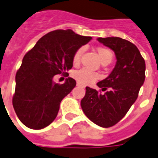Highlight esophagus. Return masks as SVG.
<instances>
[{
    "instance_id": "34e87169",
    "label": "esophagus",
    "mask_w": 158,
    "mask_h": 158,
    "mask_svg": "<svg viewBox=\"0 0 158 158\" xmlns=\"http://www.w3.org/2000/svg\"><path fill=\"white\" fill-rule=\"evenodd\" d=\"M77 86H81V87H84V85H82V84H81V83H79V82H77Z\"/></svg>"
}]
</instances>
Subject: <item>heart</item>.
Returning <instances> with one entry per match:
<instances>
[{
  "mask_svg": "<svg viewBox=\"0 0 158 158\" xmlns=\"http://www.w3.org/2000/svg\"><path fill=\"white\" fill-rule=\"evenodd\" d=\"M96 51H97L100 59L103 64L105 63L108 64L113 59V52L108 48L99 46L96 48ZM83 52H84L83 47L79 48L76 50L73 57V62L74 65H77L80 62ZM73 77L75 78L79 83H81L84 85H88V84H91L94 81H96L97 79H99V75L96 73L88 70L86 68H81L80 70L76 71L75 73H73Z\"/></svg>",
  "mask_w": 158,
  "mask_h": 158,
  "instance_id": "heart-1",
  "label": "heart"
}]
</instances>
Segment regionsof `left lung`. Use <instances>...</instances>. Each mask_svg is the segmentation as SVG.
<instances>
[{
	"label": "left lung",
	"instance_id": "8db88e82",
	"mask_svg": "<svg viewBox=\"0 0 158 158\" xmlns=\"http://www.w3.org/2000/svg\"><path fill=\"white\" fill-rule=\"evenodd\" d=\"M113 50L116 65L108 77L97 83L100 90L86 86L81 101L83 112L93 123L109 128L120 121L139 96L145 80V61L138 48L118 37L98 38ZM105 91L104 94L101 90Z\"/></svg>",
	"mask_w": 158,
	"mask_h": 158
}]
</instances>
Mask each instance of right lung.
<instances>
[{"instance_id": "right-lung-1", "label": "right lung", "mask_w": 158, "mask_h": 158, "mask_svg": "<svg viewBox=\"0 0 158 158\" xmlns=\"http://www.w3.org/2000/svg\"><path fill=\"white\" fill-rule=\"evenodd\" d=\"M92 38L72 29H57L43 36L24 55L15 75L12 104L18 118L32 129H44L57 117L60 103L76 86L73 78L53 83L57 74L68 77L76 50Z\"/></svg>"}]
</instances>
